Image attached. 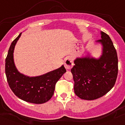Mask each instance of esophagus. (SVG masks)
Listing matches in <instances>:
<instances>
[{"instance_id":"obj_1","label":"esophagus","mask_w":125,"mask_h":125,"mask_svg":"<svg viewBox=\"0 0 125 125\" xmlns=\"http://www.w3.org/2000/svg\"><path fill=\"white\" fill-rule=\"evenodd\" d=\"M64 66L66 69H71L73 66V61L70 57H68L65 59Z\"/></svg>"}]
</instances>
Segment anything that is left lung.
Returning <instances> with one entry per match:
<instances>
[{"label": "left lung", "mask_w": 125, "mask_h": 125, "mask_svg": "<svg viewBox=\"0 0 125 125\" xmlns=\"http://www.w3.org/2000/svg\"><path fill=\"white\" fill-rule=\"evenodd\" d=\"M103 53L96 59L93 57L77 58L71 71L74 81V90L83 100H93L105 95L114 86L118 66V56L108 34L101 31Z\"/></svg>", "instance_id": "obj_1"}]
</instances>
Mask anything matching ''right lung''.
Here are the masks:
<instances>
[{"mask_svg": "<svg viewBox=\"0 0 125 125\" xmlns=\"http://www.w3.org/2000/svg\"><path fill=\"white\" fill-rule=\"evenodd\" d=\"M21 33L15 39L9 49L5 59V74L9 86L19 98L34 104L49 101L54 94L57 81L66 72L64 66L37 77H29L20 73L15 68L13 58L15 45Z\"/></svg>", "mask_w": 125, "mask_h": 125, "instance_id": "add662e5", "label": "right lung"}]
</instances>
